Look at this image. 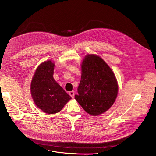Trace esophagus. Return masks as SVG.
Listing matches in <instances>:
<instances>
[{"mask_svg":"<svg viewBox=\"0 0 156 156\" xmlns=\"http://www.w3.org/2000/svg\"><path fill=\"white\" fill-rule=\"evenodd\" d=\"M69 94L71 96L72 98H73L74 97V95H75V92L74 91H70V92H69Z\"/></svg>","mask_w":156,"mask_h":156,"instance_id":"34e87169","label":"esophagus"}]
</instances>
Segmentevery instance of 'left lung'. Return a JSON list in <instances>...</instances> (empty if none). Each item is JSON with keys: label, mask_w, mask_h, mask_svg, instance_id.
<instances>
[{"label": "left lung", "mask_w": 156, "mask_h": 156, "mask_svg": "<svg viewBox=\"0 0 156 156\" xmlns=\"http://www.w3.org/2000/svg\"><path fill=\"white\" fill-rule=\"evenodd\" d=\"M81 77L75 98L87 113L98 115L115 102L118 84L115 75L100 57L88 55L81 65Z\"/></svg>", "instance_id": "left-lung-1"}]
</instances>
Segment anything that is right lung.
<instances>
[{"instance_id":"add662e5","label":"right lung","mask_w":156,"mask_h":156,"mask_svg":"<svg viewBox=\"0 0 156 156\" xmlns=\"http://www.w3.org/2000/svg\"><path fill=\"white\" fill-rule=\"evenodd\" d=\"M54 63L47 61L37 68L31 83V94L35 105L47 114L59 112L72 98L53 78Z\"/></svg>"}]
</instances>
